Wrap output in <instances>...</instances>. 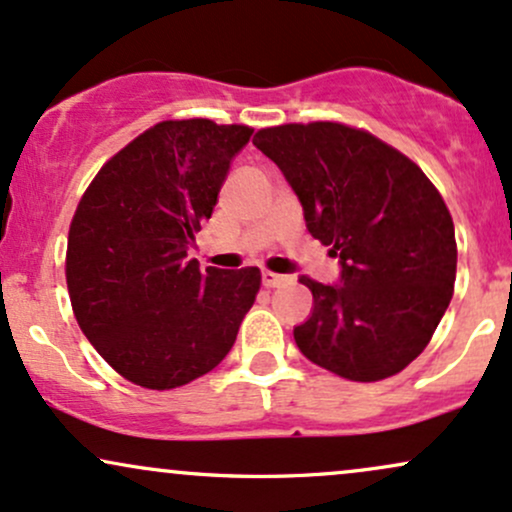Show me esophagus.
<instances>
[{"mask_svg": "<svg viewBox=\"0 0 512 512\" xmlns=\"http://www.w3.org/2000/svg\"><path fill=\"white\" fill-rule=\"evenodd\" d=\"M289 281V276L284 274H274V272H262V284L267 286V289H276V286L286 284Z\"/></svg>", "mask_w": 512, "mask_h": 512, "instance_id": "1", "label": "esophagus"}]
</instances>
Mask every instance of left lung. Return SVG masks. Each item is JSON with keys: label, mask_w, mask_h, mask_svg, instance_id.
Listing matches in <instances>:
<instances>
[{"label": "left lung", "mask_w": 512, "mask_h": 512, "mask_svg": "<svg viewBox=\"0 0 512 512\" xmlns=\"http://www.w3.org/2000/svg\"><path fill=\"white\" fill-rule=\"evenodd\" d=\"M303 207L310 236L339 260L337 284L301 276L313 310L293 339L305 358L346 380L375 383L431 342L455 286V226L424 170L373 134L339 125L260 129Z\"/></svg>", "instance_id": "1"}]
</instances>
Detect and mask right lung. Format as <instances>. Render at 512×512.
Listing matches in <instances>:
<instances>
[{"instance_id":"add662e5","label":"right lung","mask_w":512,"mask_h":512,"mask_svg":"<svg viewBox=\"0 0 512 512\" xmlns=\"http://www.w3.org/2000/svg\"><path fill=\"white\" fill-rule=\"evenodd\" d=\"M252 129L158 122L110 158L69 226L67 289L81 332L129 383L173 390L216 368L260 291V269L187 260Z\"/></svg>"}]
</instances>
